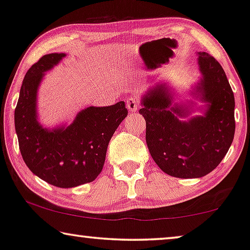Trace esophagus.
I'll return each instance as SVG.
<instances>
[{"instance_id": "34e87169", "label": "esophagus", "mask_w": 250, "mask_h": 250, "mask_svg": "<svg viewBox=\"0 0 250 250\" xmlns=\"http://www.w3.org/2000/svg\"><path fill=\"white\" fill-rule=\"evenodd\" d=\"M126 107H128V110L130 112H135V111L138 110V107H139V101H138L137 98H129L126 100Z\"/></svg>"}]
</instances>
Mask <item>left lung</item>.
<instances>
[{
    "label": "left lung",
    "instance_id": "obj_1",
    "mask_svg": "<svg viewBox=\"0 0 250 250\" xmlns=\"http://www.w3.org/2000/svg\"><path fill=\"white\" fill-rule=\"evenodd\" d=\"M202 73L201 99L208 102L203 117L181 121L180 107H170V96L157 85L143 99L139 113L146 120V141L152 159L163 172L174 177L195 178L211 173L231 146L234 122V96L219 62L208 53H199Z\"/></svg>",
    "mask_w": 250,
    "mask_h": 250
}]
</instances>
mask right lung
<instances>
[{"instance_id": "1", "label": "right lung", "mask_w": 250, "mask_h": 250, "mask_svg": "<svg viewBox=\"0 0 250 250\" xmlns=\"http://www.w3.org/2000/svg\"><path fill=\"white\" fill-rule=\"evenodd\" d=\"M65 54L44 55L30 67L22 82L14 124L22 158L33 174L57 188L89 183L102 172L111 138L128 115L124 101L89 106L67 128L42 129L37 121V88L46 70Z\"/></svg>"}]
</instances>
